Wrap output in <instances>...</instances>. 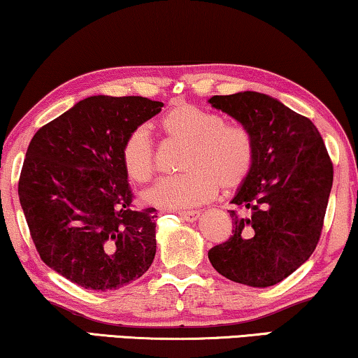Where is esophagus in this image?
<instances>
[{
  "instance_id": "1",
  "label": "esophagus",
  "mask_w": 358,
  "mask_h": 358,
  "mask_svg": "<svg viewBox=\"0 0 358 358\" xmlns=\"http://www.w3.org/2000/svg\"><path fill=\"white\" fill-rule=\"evenodd\" d=\"M178 215H180L181 218H183V220L193 223V222L197 220V218H199L201 212H199V210H188V212H180Z\"/></svg>"
}]
</instances>
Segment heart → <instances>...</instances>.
<instances>
[{"label":"heart","instance_id":"b5f03b06","mask_svg":"<svg viewBox=\"0 0 358 358\" xmlns=\"http://www.w3.org/2000/svg\"><path fill=\"white\" fill-rule=\"evenodd\" d=\"M165 135L186 145L180 170L185 173L159 180L143 193V201L157 209L177 210L199 206L222 189L233 191L252 172V133L239 124H225L222 115L178 103L161 120ZM122 164L133 181L145 183L154 173V146L145 127L128 133L122 145Z\"/></svg>","mask_w":358,"mask_h":358}]
</instances>
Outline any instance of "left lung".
Masks as SVG:
<instances>
[{
	"label": "left lung",
	"instance_id": "obj_1",
	"mask_svg": "<svg viewBox=\"0 0 358 358\" xmlns=\"http://www.w3.org/2000/svg\"><path fill=\"white\" fill-rule=\"evenodd\" d=\"M252 133L255 161L230 210L233 236L209 250L218 273L268 287L287 278L315 250L333 186V164L317 127L276 98L257 92L212 96Z\"/></svg>",
	"mask_w": 358,
	"mask_h": 358
}]
</instances>
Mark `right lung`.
Masks as SVG:
<instances>
[{
  "instance_id": "obj_1",
  "label": "right lung",
  "mask_w": 358,
  "mask_h": 358,
  "mask_svg": "<svg viewBox=\"0 0 358 358\" xmlns=\"http://www.w3.org/2000/svg\"><path fill=\"white\" fill-rule=\"evenodd\" d=\"M141 96H90L41 127L27 149L19 201L40 257L64 278L112 291L156 255V209H130L122 145L162 110Z\"/></svg>"
}]
</instances>
